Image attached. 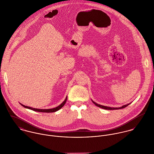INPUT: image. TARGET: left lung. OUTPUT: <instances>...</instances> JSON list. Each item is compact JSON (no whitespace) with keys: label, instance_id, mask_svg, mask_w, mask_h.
<instances>
[{"label":"left lung","instance_id":"1","mask_svg":"<svg viewBox=\"0 0 154 154\" xmlns=\"http://www.w3.org/2000/svg\"><path fill=\"white\" fill-rule=\"evenodd\" d=\"M92 103L95 105V106H97V107H100V108H101V109H105V110H119V109H123V108H125V107H127V106H128L131 103H129V104H126V105H124V106H123L122 107H107V106H102V105H100V104H97V103H96L95 102H94L93 100H92Z\"/></svg>","mask_w":154,"mask_h":154}]
</instances>
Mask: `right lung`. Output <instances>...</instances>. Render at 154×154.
Segmentation results:
<instances>
[{
	"label": "right lung",
	"instance_id": "1",
	"mask_svg": "<svg viewBox=\"0 0 154 154\" xmlns=\"http://www.w3.org/2000/svg\"><path fill=\"white\" fill-rule=\"evenodd\" d=\"M67 97H66L65 100H64V101L61 104H60L59 106L55 107V108H53V109H35V108H32V107H28V106H24L21 103H20L22 107L26 108V109H30V110H33V111H38V112H56L58 110H60L61 108H62L63 107V106L66 103V101H67Z\"/></svg>",
	"mask_w": 154,
	"mask_h": 154
}]
</instances>
